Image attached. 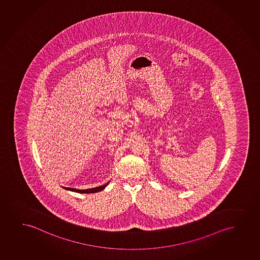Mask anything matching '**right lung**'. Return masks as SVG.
<instances>
[{
  "label": "right lung",
  "mask_w": 260,
  "mask_h": 260,
  "mask_svg": "<svg viewBox=\"0 0 260 260\" xmlns=\"http://www.w3.org/2000/svg\"><path fill=\"white\" fill-rule=\"evenodd\" d=\"M108 183H109V182H107L104 185L99 186V187H95V188L87 189H73V188H66V187H62V188H64L65 189H68V190H71V191H74V192L84 193V194H85V193H95L102 191V189H104L105 188L108 186Z\"/></svg>",
  "instance_id": "right-lung-1"
}]
</instances>
